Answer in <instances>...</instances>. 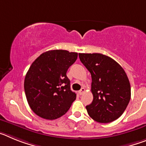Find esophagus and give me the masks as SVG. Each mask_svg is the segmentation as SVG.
I'll return each instance as SVG.
<instances>
[{"label":"esophagus","mask_w":146,"mask_h":146,"mask_svg":"<svg viewBox=\"0 0 146 146\" xmlns=\"http://www.w3.org/2000/svg\"><path fill=\"white\" fill-rule=\"evenodd\" d=\"M85 91H86V89H85L84 88H81L80 90V91H79L80 95H82V94H83L85 93Z\"/></svg>","instance_id":"esophagus-1"}]
</instances>
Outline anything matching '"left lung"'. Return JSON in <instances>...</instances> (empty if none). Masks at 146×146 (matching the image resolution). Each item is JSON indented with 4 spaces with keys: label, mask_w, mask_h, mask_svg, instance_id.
I'll return each instance as SVG.
<instances>
[{
    "label": "left lung",
    "mask_w": 146,
    "mask_h": 146,
    "mask_svg": "<svg viewBox=\"0 0 146 146\" xmlns=\"http://www.w3.org/2000/svg\"><path fill=\"white\" fill-rule=\"evenodd\" d=\"M92 78L94 99L86 106L88 113L99 123L118 119L131 99V87L123 69L115 60L100 53H79Z\"/></svg>",
    "instance_id": "obj_1"
}]
</instances>
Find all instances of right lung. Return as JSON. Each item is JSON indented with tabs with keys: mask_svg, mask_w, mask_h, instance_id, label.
<instances>
[{
	"mask_svg": "<svg viewBox=\"0 0 146 146\" xmlns=\"http://www.w3.org/2000/svg\"><path fill=\"white\" fill-rule=\"evenodd\" d=\"M77 58V52L53 50L40 55L30 66L24 89L30 108L37 115L54 120L64 115L76 99L66 72Z\"/></svg>",
	"mask_w": 146,
	"mask_h": 146,
	"instance_id": "obj_1",
	"label": "right lung"
}]
</instances>
